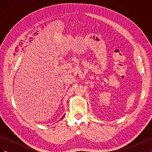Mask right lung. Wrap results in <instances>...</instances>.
Wrapping results in <instances>:
<instances>
[{
    "instance_id": "add662e5",
    "label": "right lung",
    "mask_w": 152,
    "mask_h": 152,
    "mask_svg": "<svg viewBox=\"0 0 152 152\" xmlns=\"http://www.w3.org/2000/svg\"><path fill=\"white\" fill-rule=\"evenodd\" d=\"M63 117H64V116H63V117H62V118H61V119H60V121H61V120H62V119H63Z\"/></svg>"
}]
</instances>
